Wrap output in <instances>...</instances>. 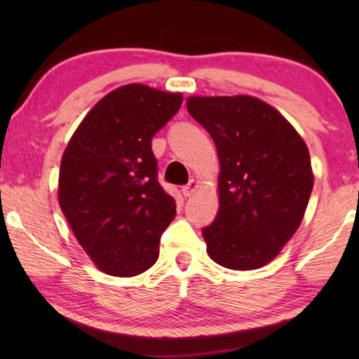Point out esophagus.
<instances>
[{"label": "esophagus", "instance_id": "1", "mask_svg": "<svg viewBox=\"0 0 359 359\" xmlns=\"http://www.w3.org/2000/svg\"><path fill=\"white\" fill-rule=\"evenodd\" d=\"M198 188H199V183H198V181H196V180H191L188 184H184V186H183V189H181V191H183V194L186 196V198H188V196L194 194L196 191H198Z\"/></svg>", "mask_w": 359, "mask_h": 359}]
</instances>
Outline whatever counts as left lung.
Returning <instances> with one entry per match:
<instances>
[{
  "label": "left lung",
  "mask_w": 359,
  "mask_h": 359,
  "mask_svg": "<svg viewBox=\"0 0 359 359\" xmlns=\"http://www.w3.org/2000/svg\"><path fill=\"white\" fill-rule=\"evenodd\" d=\"M186 107L212 137L220 161L219 212L203 229L209 257L238 271L262 268L306 212L313 188L306 142L253 96H193Z\"/></svg>",
  "instance_id": "1"
}]
</instances>
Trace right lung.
I'll list each match as a JSON object with an SVG mask.
<instances>
[{
    "mask_svg": "<svg viewBox=\"0 0 359 359\" xmlns=\"http://www.w3.org/2000/svg\"><path fill=\"white\" fill-rule=\"evenodd\" d=\"M183 96L132 83L85 116L63 151L58 203L85 252L112 276H137L158 259L176 203L158 183L151 137Z\"/></svg>",
    "mask_w": 359,
    "mask_h": 359,
    "instance_id": "1",
    "label": "right lung"
}]
</instances>
